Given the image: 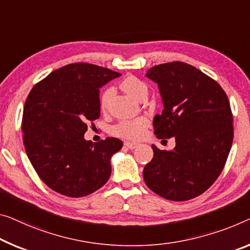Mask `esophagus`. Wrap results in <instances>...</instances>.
Returning <instances> with one entry per match:
<instances>
[{
	"label": "esophagus",
	"mask_w": 250,
	"mask_h": 250,
	"mask_svg": "<svg viewBox=\"0 0 250 250\" xmlns=\"http://www.w3.org/2000/svg\"><path fill=\"white\" fill-rule=\"evenodd\" d=\"M124 145L127 148H129V149H134V148H136V147H138V143H133V142H124Z\"/></svg>",
	"instance_id": "34e87169"
}]
</instances>
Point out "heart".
Segmentation results:
<instances>
[{"label":"heart","instance_id":"obj_1","mask_svg":"<svg viewBox=\"0 0 250 250\" xmlns=\"http://www.w3.org/2000/svg\"><path fill=\"white\" fill-rule=\"evenodd\" d=\"M121 88L130 97L138 99V101L147 95L146 83L135 76L125 77L121 82ZM112 96L113 89L110 87L102 91L101 96H99V106L103 110L107 108ZM148 125V118L146 116H140L130 118V120H122L114 126L112 132L114 135L127 138V140H138L144 135Z\"/></svg>","mask_w":250,"mask_h":250}]
</instances>
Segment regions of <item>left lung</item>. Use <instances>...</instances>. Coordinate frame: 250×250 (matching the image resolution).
Segmentation results:
<instances>
[{"instance_id": "left-lung-1", "label": "left lung", "mask_w": 250, "mask_h": 250, "mask_svg": "<svg viewBox=\"0 0 250 250\" xmlns=\"http://www.w3.org/2000/svg\"><path fill=\"white\" fill-rule=\"evenodd\" d=\"M146 77L157 83L164 106L154 117V134L163 141L174 137L175 147L152 145L144 181L167 200H190L212 186L228 159L233 140L229 99L216 80L182 61L157 64Z\"/></svg>"}]
</instances>
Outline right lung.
<instances>
[{"label": "right lung", "mask_w": 250, "mask_h": 250, "mask_svg": "<svg viewBox=\"0 0 250 250\" xmlns=\"http://www.w3.org/2000/svg\"><path fill=\"white\" fill-rule=\"evenodd\" d=\"M120 72L75 62L40 80L26 98L23 144L34 170L50 189L70 198L93 193L108 181L110 156L123 142L86 141L87 124L101 116L99 88Z\"/></svg>", "instance_id": "right-lung-1"}]
</instances>
